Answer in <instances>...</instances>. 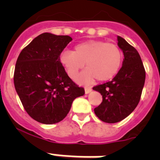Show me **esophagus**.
<instances>
[{
    "label": "esophagus",
    "mask_w": 160,
    "mask_h": 160,
    "mask_svg": "<svg viewBox=\"0 0 160 160\" xmlns=\"http://www.w3.org/2000/svg\"><path fill=\"white\" fill-rule=\"evenodd\" d=\"M91 90H92L91 87H85V93L86 94H89L90 92H91Z\"/></svg>",
    "instance_id": "obj_1"
}]
</instances>
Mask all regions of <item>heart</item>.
Segmentation results:
<instances>
[{"mask_svg":"<svg viewBox=\"0 0 160 160\" xmlns=\"http://www.w3.org/2000/svg\"><path fill=\"white\" fill-rule=\"evenodd\" d=\"M61 63L72 79L86 63L87 69L78 78L80 82H90L94 78L107 81L116 75L122 62V53L117 45L100 40H89L77 44L73 51L61 53Z\"/></svg>","mask_w":160,"mask_h":160,"instance_id":"1","label":"heart"}]
</instances>
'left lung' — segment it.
<instances>
[{
	"label": "left lung",
	"instance_id": "obj_1",
	"mask_svg": "<svg viewBox=\"0 0 160 160\" xmlns=\"http://www.w3.org/2000/svg\"><path fill=\"white\" fill-rule=\"evenodd\" d=\"M118 46L124 55L122 67L111 81L93 87L102 95V102L94 108V113L107 123L120 122L135 110L140 100L146 78L136 49L119 36Z\"/></svg>",
	"mask_w": 160,
	"mask_h": 160
}]
</instances>
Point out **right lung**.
Returning a JSON list of instances; mask_svg holds the SVG:
<instances>
[{
    "instance_id": "add662e5",
    "label": "right lung",
    "mask_w": 160,
    "mask_h": 160,
    "mask_svg": "<svg viewBox=\"0 0 160 160\" xmlns=\"http://www.w3.org/2000/svg\"><path fill=\"white\" fill-rule=\"evenodd\" d=\"M71 41L67 35L44 32L22 49L17 60L14 87L25 111L41 123L64 119L73 100L85 94L61 63V53Z\"/></svg>"
}]
</instances>
